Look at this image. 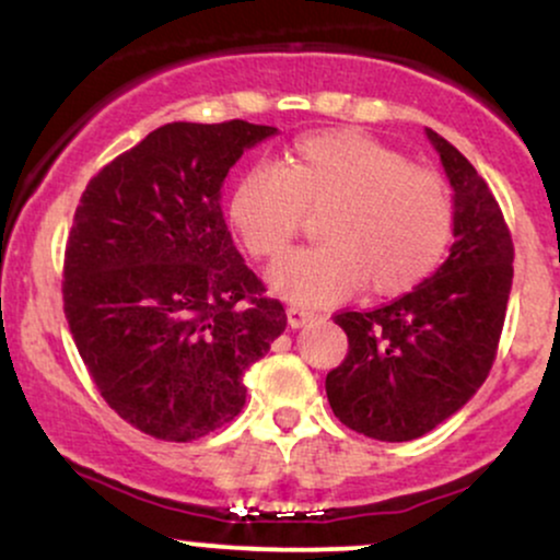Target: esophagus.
Masks as SVG:
<instances>
[{"label":"esophagus","mask_w":560,"mask_h":560,"mask_svg":"<svg viewBox=\"0 0 560 560\" xmlns=\"http://www.w3.org/2000/svg\"><path fill=\"white\" fill-rule=\"evenodd\" d=\"M314 316H316L314 312H308V308H303V306H291V308H288V324H291L293 329H299L306 322H312Z\"/></svg>","instance_id":"esophagus-1"}]
</instances>
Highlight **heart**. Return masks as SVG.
I'll return each instance as SVG.
<instances>
[{
    "label": "heart",
    "instance_id": "heart-1",
    "mask_svg": "<svg viewBox=\"0 0 560 560\" xmlns=\"http://www.w3.org/2000/svg\"><path fill=\"white\" fill-rule=\"evenodd\" d=\"M306 207H329L322 220L327 241L280 259L269 282L308 306L348 299L365 280L378 295L410 291L433 272L452 236L441 178L353 129L301 137L288 168L248 165L228 215L254 257L275 259L299 233Z\"/></svg>",
    "mask_w": 560,
    "mask_h": 560
}]
</instances>
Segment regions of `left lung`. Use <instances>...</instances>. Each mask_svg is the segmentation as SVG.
<instances>
[{
    "label": "left lung",
    "instance_id": "1",
    "mask_svg": "<svg viewBox=\"0 0 560 560\" xmlns=\"http://www.w3.org/2000/svg\"><path fill=\"white\" fill-rule=\"evenodd\" d=\"M454 189V244L431 278L374 312L335 316L348 355L327 374L332 412L378 441H412L470 402L491 371L514 278L501 207L472 163L425 129Z\"/></svg>",
    "mask_w": 560,
    "mask_h": 560
}]
</instances>
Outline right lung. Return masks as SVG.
Returning a JSON list of instances; mask_svg holds the SVG:
<instances>
[{"label": "right lung", "mask_w": 560, "mask_h": 560, "mask_svg": "<svg viewBox=\"0 0 560 560\" xmlns=\"http://www.w3.org/2000/svg\"><path fill=\"white\" fill-rule=\"evenodd\" d=\"M275 127L174 121L82 191L65 254V314L112 410L163 441L225 425L244 374L285 329L233 244L220 189Z\"/></svg>", "instance_id": "1"}]
</instances>
